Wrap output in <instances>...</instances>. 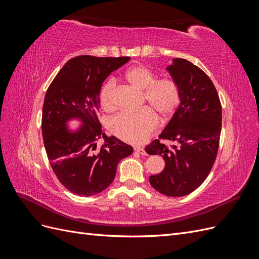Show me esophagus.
<instances>
[{
    "mask_svg": "<svg viewBox=\"0 0 259 259\" xmlns=\"http://www.w3.org/2000/svg\"><path fill=\"white\" fill-rule=\"evenodd\" d=\"M134 150H135L136 152L140 153V154H143V155H146V154H147V152H146V150H145V148H144V147L136 146V147L134 148Z\"/></svg>",
    "mask_w": 259,
    "mask_h": 259,
    "instance_id": "1",
    "label": "esophagus"
}]
</instances>
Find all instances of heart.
Segmentation results:
<instances>
[{
  "mask_svg": "<svg viewBox=\"0 0 259 259\" xmlns=\"http://www.w3.org/2000/svg\"><path fill=\"white\" fill-rule=\"evenodd\" d=\"M126 79L135 88L144 91L145 107L137 111H124L113 116L109 122V131L124 142L140 144L147 140L159 126L158 112L163 119L175 113L182 101L179 84L170 76L156 79L155 73L145 65H137L125 72ZM116 81L109 79L100 90L99 99L105 110L115 109Z\"/></svg>",
  "mask_w": 259,
  "mask_h": 259,
  "instance_id": "1",
  "label": "heart"
}]
</instances>
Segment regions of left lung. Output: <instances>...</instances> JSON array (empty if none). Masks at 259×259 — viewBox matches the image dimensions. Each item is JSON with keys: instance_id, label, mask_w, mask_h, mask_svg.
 <instances>
[{"instance_id": "left-lung-1", "label": "left lung", "mask_w": 259, "mask_h": 259, "mask_svg": "<svg viewBox=\"0 0 259 259\" xmlns=\"http://www.w3.org/2000/svg\"><path fill=\"white\" fill-rule=\"evenodd\" d=\"M182 92L175 114L158 139L146 147L149 154H161L165 167L149 178L155 190L167 197L189 194L204 182L213 167L222 132V104L208 75L186 59L168 67ZM164 140L174 145L167 146Z\"/></svg>"}]
</instances>
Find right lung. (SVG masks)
I'll return each mask as SVG.
<instances>
[{"mask_svg":"<svg viewBox=\"0 0 259 259\" xmlns=\"http://www.w3.org/2000/svg\"><path fill=\"white\" fill-rule=\"evenodd\" d=\"M128 60L90 55L74 57L46 91L42 113L46 154L60 184L74 194L91 197L105 190L113 182L119 162L133 153L132 146L105 134L97 115L104 80ZM71 117L84 122L75 135L65 128ZM99 139H104L100 147Z\"/></svg>","mask_w":259,"mask_h":259,"instance_id":"add662e5","label":"right lung"}]
</instances>
